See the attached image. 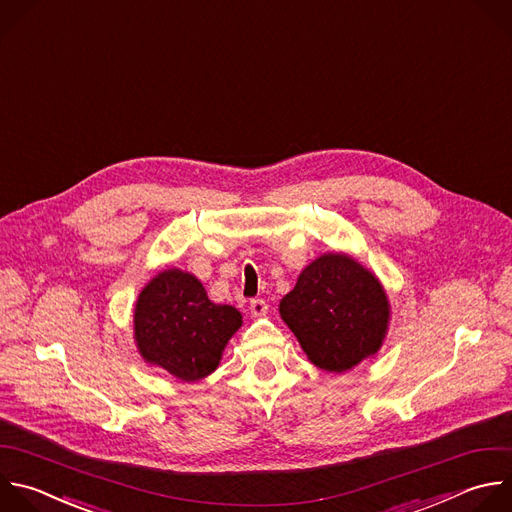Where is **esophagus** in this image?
Instances as JSON below:
<instances>
[{
    "mask_svg": "<svg viewBox=\"0 0 512 512\" xmlns=\"http://www.w3.org/2000/svg\"><path fill=\"white\" fill-rule=\"evenodd\" d=\"M267 313V303L265 299H253L251 301V315L253 317H263Z\"/></svg>",
    "mask_w": 512,
    "mask_h": 512,
    "instance_id": "esophagus-1",
    "label": "esophagus"
}]
</instances>
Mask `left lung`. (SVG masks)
I'll list each match as a JSON object with an SVG mask.
<instances>
[{
    "mask_svg": "<svg viewBox=\"0 0 512 512\" xmlns=\"http://www.w3.org/2000/svg\"><path fill=\"white\" fill-rule=\"evenodd\" d=\"M279 313L313 366L342 374L382 348L390 303L354 257L325 253L301 271Z\"/></svg>",
    "mask_w": 512,
    "mask_h": 512,
    "instance_id": "1",
    "label": "left lung"
}]
</instances>
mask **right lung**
Instances as JSON below:
<instances>
[{
	"label": "right lung",
	"instance_id": "add662e5",
	"mask_svg": "<svg viewBox=\"0 0 512 512\" xmlns=\"http://www.w3.org/2000/svg\"><path fill=\"white\" fill-rule=\"evenodd\" d=\"M241 323V313L233 305L213 303L195 275L166 269L138 295L134 339L146 364L195 382L217 370Z\"/></svg>",
	"mask_w": 512,
	"mask_h": 512
}]
</instances>
